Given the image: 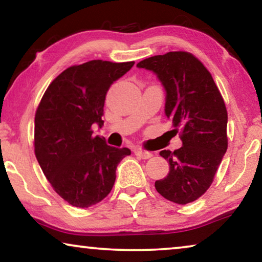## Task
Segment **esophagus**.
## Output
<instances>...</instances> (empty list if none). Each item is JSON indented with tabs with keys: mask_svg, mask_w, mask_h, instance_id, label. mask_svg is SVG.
Wrapping results in <instances>:
<instances>
[{
	"mask_svg": "<svg viewBox=\"0 0 262 262\" xmlns=\"http://www.w3.org/2000/svg\"><path fill=\"white\" fill-rule=\"evenodd\" d=\"M135 155L141 157L143 160H148L150 157H152L151 152L145 151V150H141V149H135Z\"/></svg>",
	"mask_w": 262,
	"mask_h": 262,
	"instance_id": "1",
	"label": "esophagus"
}]
</instances>
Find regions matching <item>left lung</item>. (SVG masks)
Instances as JSON below:
<instances>
[{
    "label": "left lung",
    "mask_w": 262,
    "mask_h": 262,
    "mask_svg": "<svg viewBox=\"0 0 262 262\" xmlns=\"http://www.w3.org/2000/svg\"><path fill=\"white\" fill-rule=\"evenodd\" d=\"M152 71L166 91L164 113L180 130V149L162 150L169 173L155 182L170 202H194L207 191L228 149V112L209 70L189 52L149 57L137 64Z\"/></svg>",
    "instance_id": "left-lung-1"
}]
</instances>
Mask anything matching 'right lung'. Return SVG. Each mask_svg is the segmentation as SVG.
<instances>
[{
	"mask_svg": "<svg viewBox=\"0 0 262 262\" xmlns=\"http://www.w3.org/2000/svg\"><path fill=\"white\" fill-rule=\"evenodd\" d=\"M134 64L95 59L68 68L51 82L35 112V157L57 194L75 207L106 198L117 166L131 154L94 137L92 126H102L107 92Z\"/></svg>",
	"mask_w": 262,
	"mask_h": 262,
	"instance_id": "1",
	"label": "right lung"
}]
</instances>
